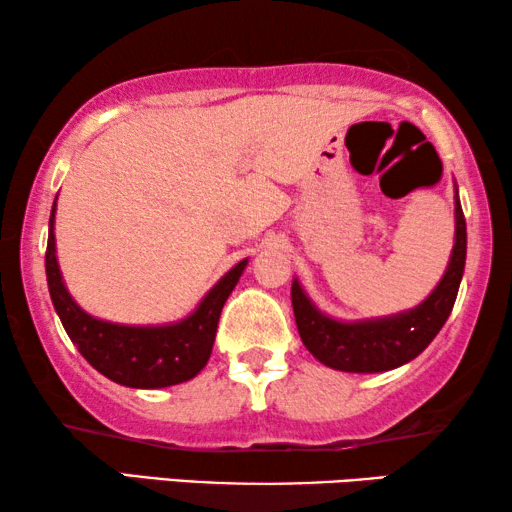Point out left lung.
<instances>
[{
    "instance_id": "left-lung-1",
    "label": "left lung",
    "mask_w": 512,
    "mask_h": 512,
    "mask_svg": "<svg viewBox=\"0 0 512 512\" xmlns=\"http://www.w3.org/2000/svg\"><path fill=\"white\" fill-rule=\"evenodd\" d=\"M466 265V219L454 184V247L445 275L429 296L412 310L389 317L342 321L321 312L298 279L291 284V303L298 333L314 359L342 373H384L424 352L450 317Z\"/></svg>"
}]
</instances>
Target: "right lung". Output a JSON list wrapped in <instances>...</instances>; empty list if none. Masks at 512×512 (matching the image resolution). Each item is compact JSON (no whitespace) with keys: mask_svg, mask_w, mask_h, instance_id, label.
<instances>
[{"mask_svg":"<svg viewBox=\"0 0 512 512\" xmlns=\"http://www.w3.org/2000/svg\"><path fill=\"white\" fill-rule=\"evenodd\" d=\"M247 263L244 258L230 268L184 319L156 326L114 324L88 314L67 291L55 254V202L48 221L46 279L55 312L83 359L111 382L132 389L172 387L193 380L207 366L221 310Z\"/></svg>","mask_w":512,"mask_h":512,"instance_id":"add662e5","label":"right lung"}]
</instances>
